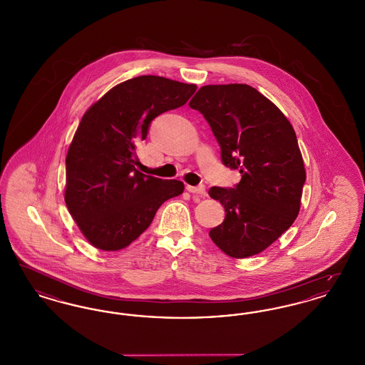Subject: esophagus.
Returning <instances> with one entry per match:
<instances>
[{"label":"esophagus","instance_id":"obj_1","mask_svg":"<svg viewBox=\"0 0 365 365\" xmlns=\"http://www.w3.org/2000/svg\"><path fill=\"white\" fill-rule=\"evenodd\" d=\"M186 190L190 191L192 194H200V195H202V197L207 194L204 185H198V186H190V185H187V186H186Z\"/></svg>","mask_w":365,"mask_h":365}]
</instances>
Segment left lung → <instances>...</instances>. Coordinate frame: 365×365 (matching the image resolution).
<instances>
[{
	"mask_svg": "<svg viewBox=\"0 0 365 365\" xmlns=\"http://www.w3.org/2000/svg\"><path fill=\"white\" fill-rule=\"evenodd\" d=\"M190 108L204 115L223 164L242 175L232 189L210 187L226 212L209 237L235 259L267 249L294 223L307 179L294 128L255 87L202 86Z\"/></svg>",
	"mask_w": 365,
	"mask_h": 365,
	"instance_id": "obj_1",
	"label": "left lung"
}]
</instances>
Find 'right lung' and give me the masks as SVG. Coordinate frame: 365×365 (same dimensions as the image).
Wrapping results in <instances>:
<instances>
[{"mask_svg": "<svg viewBox=\"0 0 365 365\" xmlns=\"http://www.w3.org/2000/svg\"><path fill=\"white\" fill-rule=\"evenodd\" d=\"M195 85L142 75L110 88L88 108L66 158V204L87 241L120 250L150 226L183 183L137 171V143L152 120L189 101Z\"/></svg>", "mask_w": 365, "mask_h": 365, "instance_id": "obj_1", "label": "right lung"}]
</instances>
